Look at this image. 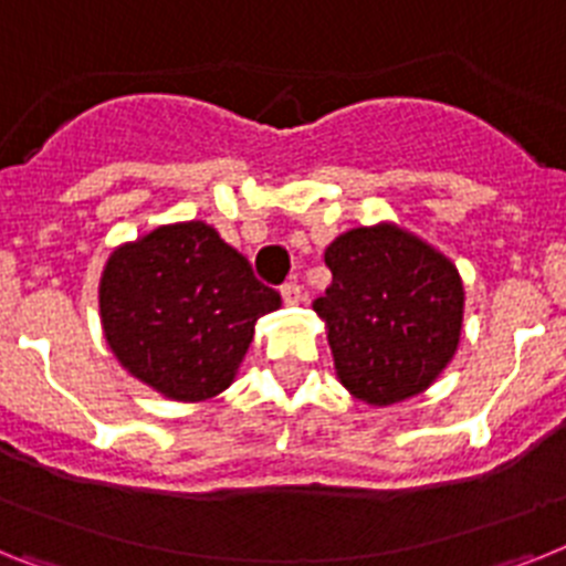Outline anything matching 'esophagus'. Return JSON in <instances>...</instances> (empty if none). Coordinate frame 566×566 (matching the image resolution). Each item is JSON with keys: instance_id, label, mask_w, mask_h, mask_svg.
Segmentation results:
<instances>
[{"instance_id": "esophagus-1", "label": "esophagus", "mask_w": 566, "mask_h": 566, "mask_svg": "<svg viewBox=\"0 0 566 566\" xmlns=\"http://www.w3.org/2000/svg\"><path fill=\"white\" fill-rule=\"evenodd\" d=\"M282 298H284V305H298V302H302V287H298L296 282L282 284Z\"/></svg>"}]
</instances>
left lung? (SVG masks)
Here are the masks:
<instances>
[{"label":"left lung","instance_id":"1","mask_svg":"<svg viewBox=\"0 0 566 566\" xmlns=\"http://www.w3.org/2000/svg\"><path fill=\"white\" fill-rule=\"evenodd\" d=\"M325 264L334 282L313 311L342 386L377 408L426 391L460 345L467 293L452 259L382 221L342 232Z\"/></svg>","mask_w":566,"mask_h":566}]
</instances>
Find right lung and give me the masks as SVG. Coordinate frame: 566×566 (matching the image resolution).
<instances>
[{
    "instance_id": "obj_1",
    "label": "right lung",
    "mask_w": 566,
    "mask_h": 566,
    "mask_svg": "<svg viewBox=\"0 0 566 566\" xmlns=\"http://www.w3.org/2000/svg\"><path fill=\"white\" fill-rule=\"evenodd\" d=\"M279 305L282 296L203 221L155 227L114 247L99 275V322L112 354L178 402L230 388L255 322Z\"/></svg>"
}]
</instances>
